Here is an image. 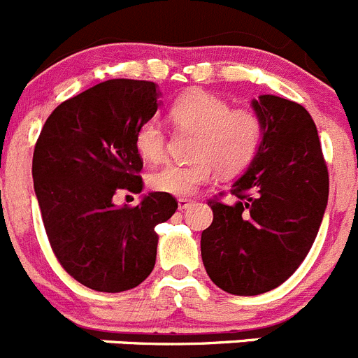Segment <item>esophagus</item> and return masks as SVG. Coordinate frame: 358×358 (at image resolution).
<instances>
[{
	"label": "esophagus",
	"mask_w": 358,
	"mask_h": 358,
	"mask_svg": "<svg viewBox=\"0 0 358 358\" xmlns=\"http://www.w3.org/2000/svg\"><path fill=\"white\" fill-rule=\"evenodd\" d=\"M193 200H189V199H179L177 200V206H179V210H186V209H189V207L193 206Z\"/></svg>",
	"instance_id": "1"
}]
</instances>
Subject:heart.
I'll use <instances>...</instances> for the list:
<instances>
[{
	"instance_id": "heart-1",
	"label": "heart",
	"mask_w": 358,
	"mask_h": 358,
	"mask_svg": "<svg viewBox=\"0 0 358 358\" xmlns=\"http://www.w3.org/2000/svg\"><path fill=\"white\" fill-rule=\"evenodd\" d=\"M170 119L179 130L195 131L189 165L169 163L149 176V185L159 193L189 196L213 179L216 169L223 176L241 173L258 155L264 138V122L251 108H232L223 98L195 90L177 98L170 107ZM135 149L145 162L165 158L166 135L156 119L137 130Z\"/></svg>"
}]
</instances>
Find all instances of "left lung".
Masks as SVG:
<instances>
[{
  "mask_svg": "<svg viewBox=\"0 0 358 358\" xmlns=\"http://www.w3.org/2000/svg\"><path fill=\"white\" fill-rule=\"evenodd\" d=\"M264 122L258 155L232 185V206L209 200L202 262L232 295H258L285 283L304 262L322 224L329 172L315 121L302 105L262 94L251 101Z\"/></svg>",
  "mask_w": 358,
  "mask_h": 358,
  "instance_id": "obj_1",
  "label": "left lung"
}]
</instances>
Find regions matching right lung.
Wrapping results in <instances>:
<instances>
[{
  "instance_id": "obj_1",
  "label": "right lung",
  "mask_w": 358,
  "mask_h": 358,
  "mask_svg": "<svg viewBox=\"0 0 358 358\" xmlns=\"http://www.w3.org/2000/svg\"><path fill=\"white\" fill-rule=\"evenodd\" d=\"M158 98L149 80H105L57 105L36 141L33 182L50 248L91 290L138 287L155 268V227L177 209L159 192L135 207L112 200L119 189L142 192L135 135L156 114Z\"/></svg>"
}]
</instances>
